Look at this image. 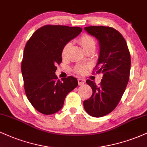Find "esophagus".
Here are the masks:
<instances>
[{
  "label": "esophagus",
  "mask_w": 147,
  "mask_h": 147,
  "mask_svg": "<svg viewBox=\"0 0 147 147\" xmlns=\"http://www.w3.org/2000/svg\"><path fill=\"white\" fill-rule=\"evenodd\" d=\"M78 82L79 85H82L84 84L85 82H86V80H85L84 79H82V78H78Z\"/></svg>",
  "instance_id": "34e87169"
}]
</instances>
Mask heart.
<instances>
[{"mask_svg": "<svg viewBox=\"0 0 147 147\" xmlns=\"http://www.w3.org/2000/svg\"><path fill=\"white\" fill-rule=\"evenodd\" d=\"M78 41L80 44L81 45V46L82 47L84 50H88V49L91 48H95V39H93V37H92L91 36L85 34V35H83L80 37ZM71 46V42H67L64 45V46H63V48L62 49V51H61V55H62V57L63 58L67 57V52L69 51V50L70 49ZM87 67V65L78 64L75 66V67L74 69V71L76 73L78 74H84Z\"/></svg>", "mask_w": 147, "mask_h": 147, "instance_id": "1", "label": "heart"}]
</instances>
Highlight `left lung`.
I'll use <instances>...</instances> for the list:
<instances>
[{
	"mask_svg": "<svg viewBox=\"0 0 147 147\" xmlns=\"http://www.w3.org/2000/svg\"><path fill=\"white\" fill-rule=\"evenodd\" d=\"M84 30L99 41V57L95 70L97 74H103V77L99 85L86 80L93 94L83 104L88 115L101 117L115 110L123 95L129 79L131 57L124 37L115 28L90 26Z\"/></svg>",
	"mask_w": 147,
	"mask_h": 147,
	"instance_id": "left-lung-1",
	"label": "left lung"
}]
</instances>
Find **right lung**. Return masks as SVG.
<instances>
[{
    "label": "right lung",
    "mask_w": 147,
    "mask_h": 147,
    "mask_svg": "<svg viewBox=\"0 0 147 147\" xmlns=\"http://www.w3.org/2000/svg\"><path fill=\"white\" fill-rule=\"evenodd\" d=\"M80 27L46 25L27 41L21 70L25 93L32 106L43 115H52L62 108L65 99L78 86L73 76L58 80L57 65L62 62L65 43L82 32Z\"/></svg>",
    "instance_id": "add662e5"
}]
</instances>
